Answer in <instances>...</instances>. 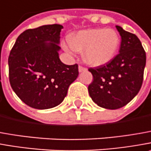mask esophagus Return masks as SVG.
Here are the masks:
<instances>
[{"instance_id":"esophagus-1","label":"esophagus","mask_w":151,"mask_h":151,"mask_svg":"<svg viewBox=\"0 0 151 151\" xmlns=\"http://www.w3.org/2000/svg\"><path fill=\"white\" fill-rule=\"evenodd\" d=\"M86 70H87V68H84V67H83V66H79V67H78V71H79V73H81V72H84V71Z\"/></svg>"}]
</instances>
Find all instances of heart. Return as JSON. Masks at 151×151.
<instances>
[{
	"label": "heart",
	"mask_w": 151,
	"mask_h": 151,
	"mask_svg": "<svg viewBox=\"0 0 151 151\" xmlns=\"http://www.w3.org/2000/svg\"><path fill=\"white\" fill-rule=\"evenodd\" d=\"M68 42L69 45H63L67 52H83V58L87 63L101 66L114 58L119 45V37L112 29H87L70 36Z\"/></svg>",
	"instance_id": "b5f03b06"
}]
</instances>
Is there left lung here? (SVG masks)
Masks as SVG:
<instances>
[{
	"label": "left lung",
	"mask_w": 151,
	"mask_h": 151,
	"mask_svg": "<svg viewBox=\"0 0 151 151\" xmlns=\"http://www.w3.org/2000/svg\"><path fill=\"white\" fill-rule=\"evenodd\" d=\"M121 37L119 53L104 65L90 68L93 82L88 93L93 101L108 109L126 105L136 96L143 83L146 55L136 35L116 26Z\"/></svg>",
	"instance_id": "obj_1"
}]
</instances>
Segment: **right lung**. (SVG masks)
Masks as SVG:
<instances>
[{
	"label": "right lung",
	"mask_w": 151,
	"mask_h": 151,
	"mask_svg": "<svg viewBox=\"0 0 151 151\" xmlns=\"http://www.w3.org/2000/svg\"><path fill=\"white\" fill-rule=\"evenodd\" d=\"M62 28L52 24L26 30L9 55L11 86L22 101L34 109L58 106L78 76V64L66 65L59 59Z\"/></svg>",
	"instance_id": "1"
}]
</instances>
